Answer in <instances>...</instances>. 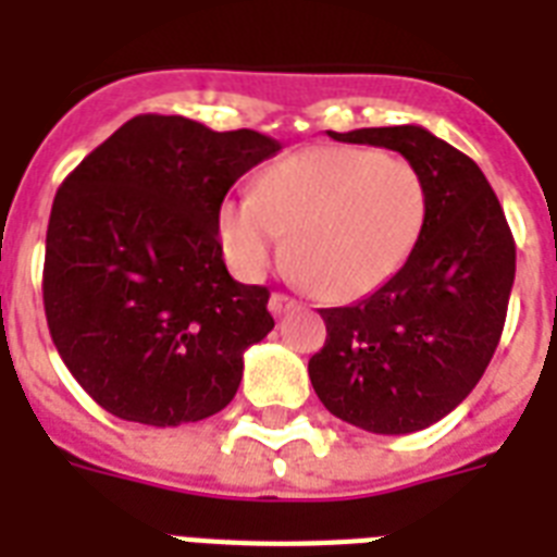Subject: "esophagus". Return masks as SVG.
<instances>
[{
  "mask_svg": "<svg viewBox=\"0 0 557 557\" xmlns=\"http://www.w3.org/2000/svg\"><path fill=\"white\" fill-rule=\"evenodd\" d=\"M269 309L274 318H280V314H288L295 312V309H300V304H297L295 297L283 295V292H274V295L269 297Z\"/></svg>",
  "mask_w": 557,
  "mask_h": 557,
  "instance_id": "34e87169",
  "label": "esophagus"
}]
</instances>
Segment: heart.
<instances>
[{"label": "heart", "instance_id": "obj_1", "mask_svg": "<svg viewBox=\"0 0 557 557\" xmlns=\"http://www.w3.org/2000/svg\"><path fill=\"white\" fill-rule=\"evenodd\" d=\"M428 216L416 164L372 147H312L271 164L257 190L219 208L231 269L262 277L286 253L295 277L330 300L387 283L413 253Z\"/></svg>", "mask_w": 557, "mask_h": 557}]
</instances>
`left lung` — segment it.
I'll return each mask as SVG.
<instances>
[{"mask_svg": "<svg viewBox=\"0 0 557 557\" xmlns=\"http://www.w3.org/2000/svg\"><path fill=\"white\" fill-rule=\"evenodd\" d=\"M401 152L428 187L413 253L364 300L321 309L326 344L309 379L332 416L370 433H413L448 416L500 344L515 239L488 178L424 126L330 133Z\"/></svg>", "mask_w": 557, "mask_h": 557, "instance_id": "8db88e82", "label": "left lung"}]
</instances>
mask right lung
Instances as JSON below:
<instances>
[{
    "mask_svg": "<svg viewBox=\"0 0 557 557\" xmlns=\"http://www.w3.org/2000/svg\"><path fill=\"white\" fill-rule=\"evenodd\" d=\"M280 141L138 115L65 176L46 234L42 304L57 352L117 419L176 428L219 413L245 349L274 330L269 288L236 283L219 208Z\"/></svg>",
    "mask_w": 557,
    "mask_h": 557,
    "instance_id": "obj_1",
    "label": "right lung"
}]
</instances>
